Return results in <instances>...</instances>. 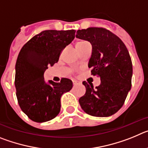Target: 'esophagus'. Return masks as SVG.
<instances>
[{
    "mask_svg": "<svg viewBox=\"0 0 148 148\" xmlns=\"http://www.w3.org/2000/svg\"><path fill=\"white\" fill-rule=\"evenodd\" d=\"M73 84H74V85H78V84H80V82H78V81H75V80H74L73 81Z\"/></svg>",
    "mask_w": 148,
    "mask_h": 148,
    "instance_id": "1",
    "label": "esophagus"
}]
</instances>
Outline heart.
<instances>
[{"instance_id": "heart-1", "label": "heart", "mask_w": 148, "mask_h": 148, "mask_svg": "<svg viewBox=\"0 0 148 148\" xmlns=\"http://www.w3.org/2000/svg\"><path fill=\"white\" fill-rule=\"evenodd\" d=\"M87 44H88V43H87V41H85V40H79V41L76 42V44H75V48H76V49H78Z\"/></svg>"}]
</instances>
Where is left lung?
<instances>
[{
    "label": "left lung",
    "mask_w": 148,
    "mask_h": 148,
    "mask_svg": "<svg viewBox=\"0 0 148 148\" xmlns=\"http://www.w3.org/2000/svg\"><path fill=\"white\" fill-rule=\"evenodd\" d=\"M75 37L92 45L88 63L91 74L101 79L100 85L83 82L85 94L78 100L85 113L96 117H108L120 110L131 88L133 66L122 40L104 28L90 27L77 31Z\"/></svg>",
    "instance_id": "8db88e82"
}]
</instances>
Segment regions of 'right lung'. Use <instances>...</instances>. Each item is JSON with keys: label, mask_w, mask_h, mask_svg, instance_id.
Masks as SVG:
<instances>
[{"label": "right lung", "mask_w": 148, "mask_h": 148, "mask_svg": "<svg viewBox=\"0 0 148 148\" xmlns=\"http://www.w3.org/2000/svg\"><path fill=\"white\" fill-rule=\"evenodd\" d=\"M75 31L45 30L35 35L21 49L15 64L16 95L22 111L35 122L56 117L61 110V98L73 87L62 78L56 83L44 79L45 70L59 59L60 53L75 38Z\"/></svg>", "instance_id": "obj_1"}]
</instances>
